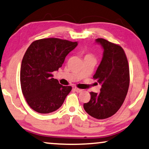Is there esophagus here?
<instances>
[{
	"label": "esophagus",
	"mask_w": 149,
	"mask_h": 149,
	"mask_svg": "<svg viewBox=\"0 0 149 149\" xmlns=\"http://www.w3.org/2000/svg\"><path fill=\"white\" fill-rule=\"evenodd\" d=\"M73 90H74V91L77 92V93H81V92L82 91V90H81V89H79V88H73Z\"/></svg>",
	"instance_id": "esophagus-1"
}]
</instances>
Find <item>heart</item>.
Returning <instances> with one entry per match:
<instances>
[{
  "instance_id": "heart-1",
  "label": "heart",
  "mask_w": 149,
  "mask_h": 149,
  "mask_svg": "<svg viewBox=\"0 0 149 149\" xmlns=\"http://www.w3.org/2000/svg\"><path fill=\"white\" fill-rule=\"evenodd\" d=\"M88 56H93V54H86V55H85V57H88Z\"/></svg>"
}]
</instances>
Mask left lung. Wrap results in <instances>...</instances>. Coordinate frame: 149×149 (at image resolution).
<instances>
[{
	"label": "left lung",
	"mask_w": 149,
	"mask_h": 149,
	"mask_svg": "<svg viewBox=\"0 0 149 149\" xmlns=\"http://www.w3.org/2000/svg\"><path fill=\"white\" fill-rule=\"evenodd\" d=\"M103 49V56L93 78L101 84L99 93L91 92L89 102L84 104L88 114L98 119L117 113L124 102L130 84L127 59L120 46L103 38L96 39Z\"/></svg>",
	"instance_id": "1"
}]
</instances>
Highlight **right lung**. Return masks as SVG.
Wrapping results in <instances>:
<instances>
[{
	"label": "right lung",
	"mask_w": 149,
	"mask_h": 149,
	"mask_svg": "<svg viewBox=\"0 0 149 149\" xmlns=\"http://www.w3.org/2000/svg\"><path fill=\"white\" fill-rule=\"evenodd\" d=\"M77 42L56 38L33 41L23 57L20 70L22 93L29 106L40 113H49L63 103L72 86L60 84L53 72L62 66Z\"/></svg>",
	"instance_id": "obj_1"
}]
</instances>
